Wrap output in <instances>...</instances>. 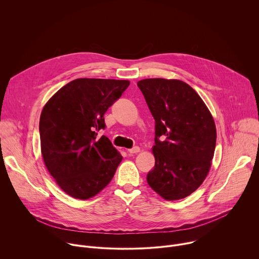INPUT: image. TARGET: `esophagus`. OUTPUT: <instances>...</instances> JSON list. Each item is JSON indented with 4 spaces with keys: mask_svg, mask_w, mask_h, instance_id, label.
Wrapping results in <instances>:
<instances>
[{
    "mask_svg": "<svg viewBox=\"0 0 259 259\" xmlns=\"http://www.w3.org/2000/svg\"><path fill=\"white\" fill-rule=\"evenodd\" d=\"M139 152H140V147H138V146H135V147H133V149L128 150L129 154H137Z\"/></svg>",
    "mask_w": 259,
    "mask_h": 259,
    "instance_id": "obj_1",
    "label": "esophagus"
}]
</instances>
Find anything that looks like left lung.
Instances as JSON below:
<instances>
[{
  "mask_svg": "<svg viewBox=\"0 0 259 259\" xmlns=\"http://www.w3.org/2000/svg\"><path fill=\"white\" fill-rule=\"evenodd\" d=\"M137 86L156 121V163L147 183L165 200L187 198L203 183L212 164L213 117L199 94L180 80L144 79Z\"/></svg>",
  "mask_w": 259,
  "mask_h": 259,
  "instance_id": "8db88e82",
  "label": "left lung"
}]
</instances>
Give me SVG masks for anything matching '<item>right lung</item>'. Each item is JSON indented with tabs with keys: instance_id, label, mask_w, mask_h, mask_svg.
I'll list each match as a JSON object with an SVG mask.
<instances>
[{
	"instance_id": "right-lung-1",
	"label": "right lung",
	"mask_w": 259,
	"mask_h": 259,
	"mask_svg": "<svg viewBox=\"0 0 259 259\" xmlns=\"http://www.w3.org/2000/svg\"><path fill=\"white\" fill-rule=\"evenodd\" d=\"M127 80L77 79L60 88L40 118L45 166L68 196L88 200L113 179L123 157L104 129V114L128 88Z\"/></svg>"
}]
</instances>
